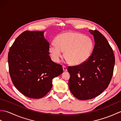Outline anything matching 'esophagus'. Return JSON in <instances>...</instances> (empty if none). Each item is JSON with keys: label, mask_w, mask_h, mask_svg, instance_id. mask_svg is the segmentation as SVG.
<instances>
[{"label": "esophagus", "mask_w": 121, "mask_h": 121, "mask_svg": "<svg viewBox=\"0 0 121 121\" xmlns=\"http://www.w3.org/2000/svg\"><path fill=\"white\" fill-rule=\"evenodd\" d=\"M63 70L64 72H66L67 71V68H66L65 66H63Z\"/></svg>", "instance_id": "34e87169"}]
</instances>
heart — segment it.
I'll use <instances>...</instances> for the list:
<instances>
[{"label": "heart", "mask_w": 121, "mask_h": 121, "mask_svg": "<svg viewBox=\"0 0 121 121\" xmlns=\"http://www.w3.org/2000/svg\"><path fill=\"white\" fill-rule=\"evenodd\" d=\"M94 48V43L91 37L80 33L69 32L59 35L56 43L50 44L49 51L54 62H59L63 51L65 58L71 65H78L88 60Z\"/></svg>", "instance_id": "b5f03b06"}]
</instances>
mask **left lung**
<instances>
[{
	"label": "left lung",
	"mask_w": 121,
	"mask_h": 121,
	"mask_svg": "<svg viewBox=\"0 0 121 121\" xmlns=\"http://www.w3.org/2000/svg\"><path fill=\"white\" fill-rule=\"evenodd\" d=\"M89 32L95 42L91 57L82 65L68 68L69 89L74 97L82 100L99 96L108 87L115 64L113 51L106 37L98 30Z\"/></svg>",
	"instance_id": "obj_1"
}]
</instances>
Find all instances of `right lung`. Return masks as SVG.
<instances>
[{"mask_svg":"<svg viewBox=\"0 0 121 121\" xmlns=\"http://www.w3.org/2000/svg\"><path fill=\"white\" fill-rule=\"evenodd\" d=\"M44 32L26 30L10 47L8 65L13 84L30 98L44 97L52 88L53 78L63 73L62 66L51 60L49 43Z\"/></svg>","mask_w":121,"mask_h":121,"instance_id":"1","label":"right lung"}]
</instances>
